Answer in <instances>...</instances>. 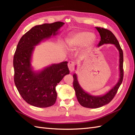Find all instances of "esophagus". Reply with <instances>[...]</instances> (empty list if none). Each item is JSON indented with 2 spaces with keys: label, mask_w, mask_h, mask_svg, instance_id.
<instances>
[{
  "label": "esophagus",
  "mask_w": 135,
  "mask_h": 135,
  "mask_svg": "<svg viewBox=\"0 0 135 135\" xmlns=\"http://www.w3.org/2000/svg\"><path fill=\"white\" fill-rule=\"evenodd\" d=\"M74 66H75V63L73 61H70L68 63V68L69 69V70L70 72L74 71Z\"/></svg>",
  "instance_id": "esophagus-1"
}]
</instances>
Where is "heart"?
I'll return each mask as SVG.
<instances>
[{"instance_id":"obj_1","label":"heart","mask_w":135,"mask_h":135,"mask_svg":"<svg viewBox=\"0 0 135 135\" xmlns=\"http://www.w3.org/2000/svg\"><path fill=\"white\" fill-rule=\"evenodd\" d=\"M96 40V35L89 31H81L73 35L68 40V46L71 50L83 46L91 47Z\"/></svg>"}]
</instances>
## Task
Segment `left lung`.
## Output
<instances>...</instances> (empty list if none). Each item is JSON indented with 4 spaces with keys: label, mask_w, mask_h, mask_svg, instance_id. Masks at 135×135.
Segmentation results:
<instances>
[{
    "label": "left lung",
    "mask_w": 135,
    "mask_h": 135,
    "mask_svg": "<svg viewBox=\"0 0 135 135\" xmlns=\"http://www.w3.org/2000/svg\"><path fill=\"white\" fill-rule=\"evenodd\" d=\"M96 28L99 31L101 36V40L97 46L100 47L104 44H112L115 46L117 50L119 51V78L118 82L104 95L95 96L85 92L81 88L80 85L78 80V77L76 74L73 75V86L75 91V95L79 103L83 107L87 108H98L109 104L115 96L118 88L122 84L123 78V51L120 46V44L118 40L112 31L102 27H96ZM76 69V66H75Z\"/></svg>",
    "instance_id": "left-lung-1"
}]
</instances>
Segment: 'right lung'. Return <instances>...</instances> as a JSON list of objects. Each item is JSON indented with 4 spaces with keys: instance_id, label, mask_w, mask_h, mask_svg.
<instances>
[{
    "instance_id": "1",
    "label": "right lung",
    "mask_w": 135,
    "mask_h": 135,
    "mask_svg": "<svg viewBox=\"0 0 135 135\" xmlns=\"http://www.w3.org/2000/svg\"><path fill=\"white\" fill-rule=\"evenodd\" d=\"M62 22L36 25L24 34L17 44L13 57L14 80L20 95L34 107L47 108L56 103V86L69 74L68 61L52 64L41 70L32 66L35 48L42 42L59 33Z\"/></svg>"
}]
</instances>
